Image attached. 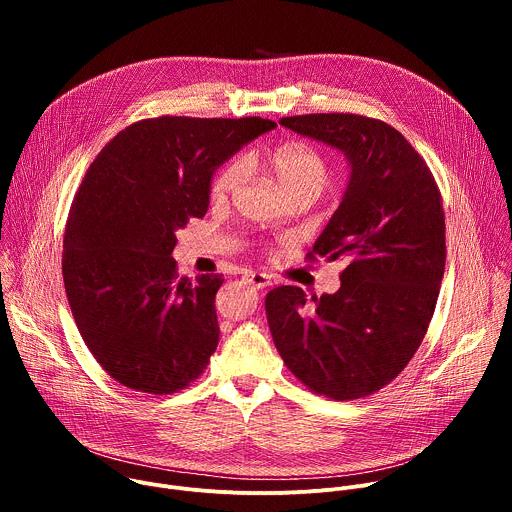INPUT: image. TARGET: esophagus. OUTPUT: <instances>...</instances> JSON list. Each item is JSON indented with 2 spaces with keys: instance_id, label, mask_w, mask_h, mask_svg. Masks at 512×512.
Wrapping results in <instances>:
<instances>
[{
  "instance_id": "1",
  "label": "esophagus",
  "mask_w": 512,
  "mask_h": 512,
  "mask_svg": "<svg viewBox=\"0 0 512 512\" xmlns=\"http://www.w3.org/2000/svg\"><path fill=\"white\" fill-rule=\"evenodd\" d=\"M245 281L257 289H263L267 285H271V277L267 273H257V271H251V273H245Z\"/></svg>"
}]
</instances>
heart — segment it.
<instances>
[{"mask_svg": "<svg viewBox=\"0 0 512 512\" xmlns=\"http://www.w3.org/2000/svg\"><path fill=\"white\" fill-rule=\"evenodd\" d=\"M267 166L275 176L277 186L283 194L291 190H312L320 194L328 184V166L324 158L304 143L279 145L267 156ZM245 178V164L235 160L227 164L212 180L210 194L214 200H221L235 192Z\"/></svg>", "mask_w": 512, "mask_h": 512, "instance_id": "b5f03b06", "label": "heart"}]
</instances>
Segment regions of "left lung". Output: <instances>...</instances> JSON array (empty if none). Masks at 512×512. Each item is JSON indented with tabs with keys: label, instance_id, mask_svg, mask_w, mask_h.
Instances as JSON below:
<instances>
[{
	"label": "left lung",
	"instance_id": "8db88e82",
	"mask_svg": "<svg viewBox=\"0 0 512 512\" xmlns=\"http://www.w3.org/2000/svg\"><path fill=\"white\" fill-rule=\"evenodd\" d=\"M294 133L344 154L350 174L308 257L342 261L336 294L281 285L265 298L287 369L318 395L350 401L389 385L419 348L446 269L442 194L391 125L352 113L283 117Z\"/></svg>",
	"mask_w": 512,
	"mask_h": 512
}]
</instances>
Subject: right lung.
<instances>
[{"instance_id": "1", "label": "right lung", "mask_w": 512, "mask_h": 512, "mask_svg": "<svg viewBox=\"0 0 512 512\" xmlns=\"http://www.w3.org/2000/svg\"><path fill=\"white\" fill-rule=\"evenodd\" d=\"M261 117H158L119 131L72 200L62 277L77 328L117 383L188 387L218 346L221 275L178 277L176 231L202 218L216 168L275 129Z\"/></svg>"}]
</instances>
